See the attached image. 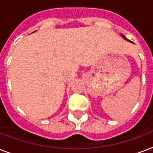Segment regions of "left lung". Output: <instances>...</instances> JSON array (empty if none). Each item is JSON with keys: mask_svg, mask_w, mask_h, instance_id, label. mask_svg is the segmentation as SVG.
<instances>
[{"mask_svg": "<svg viewBox=\"0 0 153 153\" xmlns=\"http://www.w3.org/2000/svg\"><path fill=\"white\" fill-rule=\"evenodd\" d=\"M120 36H121L122 37H123V38H124V39H125V40H126V41H128V42H132V41H130L129 40H128V39L126 38V37H125V35H122V34H120Z\"/></svg>", "mask_w": 153, "mask_h": 153, "instance_id": "left-lung-1", "label": "left lung"}]
</instances>
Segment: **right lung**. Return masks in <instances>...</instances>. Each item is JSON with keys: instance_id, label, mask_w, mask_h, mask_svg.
<instances>
[{"instance_id": "add662e5", "label": "right lung", "mask_w": 153, "mask_h": 153, "mask_svg": "<svg viewBox=\"0 0 153 153\" xmlns=\"http://www.w3.org/2000/svg\"><path fill=\"white\" fill-rule=\"evenodd\" d=\"M33 33H34V32H33Z\"/></svg>"}]
</instances>
